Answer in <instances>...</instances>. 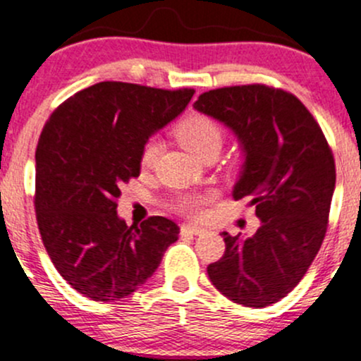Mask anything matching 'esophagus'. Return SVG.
I'll use <instances>...</instances> for the list:
<instances>
[{
  "instance_id": "34e87169",
  "label": "esophagus",
  "mask_w": 361,
  "mask_h": 361,
  "mask_svg": "<svg viewBox=\"0 0 361 361\" xmlns=\"http://www.w3.org/2000/svg\"><path fill=\"white\" fill-rule=\"evenodd\" d=\"M205 229L200 228V226H193V224H183L181 226V233L183 235H202Z\"/></svg>"
}]
</instances>
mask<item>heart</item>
<instances>
[{
	"label": "heart",
	"instance_id": "b5f03b06",
	"mask_svg": "<svg viewBox=\"0 0 361 361\" xmlns=\"http://www.w3.org/2000/svg\"><path fill=\"white\" fill-rule=\"evenodd\" d=\"M176 138L188 152L197 157H205L207 154L219 152L223 144V130L212 118L205 114H190L176 126ZM157 144L149 140L142 150L140 162L144 168H150L156 161ZM212 200V193H187L176 202V209L187 216H200L205 205Z\"/></svg>",
	"mask_w": 361,
	"mask_h": 361
}]
</instances>
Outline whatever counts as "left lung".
Here are the masks:
<instances>
[{
    "instance_id": "obj_1",
    "label": "left lung",
    "mask_w": 361,
    "mask_h": 361,
    "mask_svg": "<svg viewBox=\"0 0 361 361\" xmlns=\"http://www.w3.org/2000/svg\"><path fill=\"white\" fill-rule=\"evenodd\" d=\"M193 108L224 123L245 154L233 199L250 197L260 228L250 238L223 233L224 255L209 279L231 302L262 308L302 281L327 231L336 187L332 150L303 102L252 84L200 94Z\"/></svg>"
}]
</instances>
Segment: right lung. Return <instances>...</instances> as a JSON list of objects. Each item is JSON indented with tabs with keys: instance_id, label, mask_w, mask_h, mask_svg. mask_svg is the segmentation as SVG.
<instances>
[{
	"instance_id": "right-lung-1",
	"label": "right lung",
	"mask_w": 361,
	"mask_h": 361,
	"mask_svg": "<svg viewBox=\"0 0 361 361\" xmlns=\"http://www.w3.org/2000/svg\"><path fill=\"white\" fill-rule=\"evenodd\" d=\"M195 90L99 82L59 104L35 150V217L51 262L73 290L113 302L137 291L178 240L176 223L152 216L126 226L123 183L140 174L149 137L173 121Z\"/></svg>"
}]
</instances>
